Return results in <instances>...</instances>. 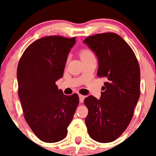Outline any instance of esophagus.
Instances as JSON below:
<instances>
[{
    "instance_id": "34e87169",
    "label": "esophagus",
    "mask_w": 156,
    "mask_h": 156,
    "mask_svg": "<svg viewBox=\"0 0 156 156\" xmlns=\"http://www.w3.org/2000/svg\"><path fill=\"white\" fill-rule=\"evenodd\" d=\"M79 97H80V102H81V103L83 102V100H84V98H85L84 95L80 94V95H79Z\"/></svg>"
}]
</instances>
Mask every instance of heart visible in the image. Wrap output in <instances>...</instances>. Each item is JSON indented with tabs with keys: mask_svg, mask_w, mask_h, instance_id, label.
Returning a JSON list of instances; mask_svg holds the SVG:
<instances>
[{
	"mask_svg": "<svg viewBox=\"0 0 156 156\" xmlns=\"http://www.w3.org/2000/svg\"><path fill=\"white\" fill-rule=\"evenodd\" d=\"M80 55L82 60L86 59V58H91V57H94L93 52L89 48H82L81 51H80Z\"/></svg>",
	"mask_w": 156,
	"mask_h": 156,
	"instance_id": "obj_1",
	"label": "heart"
}]
</instances>
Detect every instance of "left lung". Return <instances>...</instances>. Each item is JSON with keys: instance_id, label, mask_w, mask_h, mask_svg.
<instances>
[{"instance_id": "1", "label": "left lung", "mask_w": 156, "mask_h": 156, "mask_svg": "<svg viewBox=\"0 0 156 156\" xmlns=\"http://www.w3.org/2000/svg\"><path fill=\"white\" fill-rule=\"evenodd\" d=\"M86 43L98 57L97 76L106 78L104 92L97 99L84 100L89 113L85 119L88 133L98 143H111L127 128L140 95V69L128 44L114 32L87 37Z\"/></svg>"}]
</instances>
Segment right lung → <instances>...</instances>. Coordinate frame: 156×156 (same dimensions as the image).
<instances>
[{
    "label": "right lung",
    "instance_id": "obj_1",
    "mask_svg": "<svg viewBox=\"0 0 156 156\" xmlns=\"http://www.w3.org/2000/svg\"><path fill=\"white\" fill-rule=\"evenodd\" d=\"M75 39L61 35L39 38L26 48L18 64V95L24 118L45 143L65 138L79 105L77 94L67 96L55 83L62 77Z\"/></svg>",
    "mask_w": 156,
    "mask_h": 156
}]
</instances>
